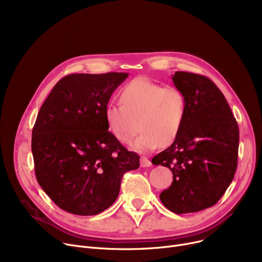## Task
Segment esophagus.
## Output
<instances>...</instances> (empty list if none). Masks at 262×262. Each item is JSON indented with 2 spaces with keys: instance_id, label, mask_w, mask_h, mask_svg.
<instances>
[{
  "instance_id": "1",
  "label": "esophagus",
  "mask_w": 262,
  "mask_h": 262,
  "mask_svg": "<svg viewBox=\"0 0 262 262\" xmlns=\"http://www.w3.org/2000/svg\"><path fill=\"white\" fill-rule=\"evenodd\" d=\"M150 164H152V162H150L146 157L140 158V166L142 168H148V167H150Z\"/></svg>"
}]
</instances>
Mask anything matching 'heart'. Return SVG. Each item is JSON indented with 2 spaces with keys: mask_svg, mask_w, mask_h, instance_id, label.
<instances>
[{
  "mask_svg": "<svg viewBox=\"0 0 262 262\" xmlns=\"http://www.w3.org/2000/svg\"><path fill=\"white\" fill-rule=\"evenodd\" d=\"M121 105L108 104L105 119L112 134L122 143L132 144L140 153L171 144L180 134L186 116L184 93L175 87L161 85L144 77L135 78L120 92ZM140 125H138V122Z\"/></svg>",
  "mask_w": 262,
  "mask_h": 262,
  "instance_id": "heart-1",
  "label": "heart"
}]
</instances>
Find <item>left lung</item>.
<instances>
[{
  "label": "left lung",
  "mask_w": 262,
  "mask_h": 262,
  "mask_svg": "<svg viewBox=\"0 0 262 262\" xmlns=\"http://www.w3.org/2000/svg\"><path fill=\"white\" fill-rule=\"evenodd\" d=\"M174 86L186 99L182 129L167 149L152 159L172 171L161 203L174 213L198 212L223 196L238 163L239 127L223 93L208 77L177 71Z\"/></svg>",
  "instance_id": "left-lung-1"
}]
</instances>
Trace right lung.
<instances>
[{
    "label": "right lung",
    "instance_id": "add662e5",
    "mask_svg": "<svg viewBox=\"0 0 262 262\" xmlns=\"http://www.w3.org/2000/svg\"><path fill=\"white\" fill-rule=\"evenodd\" d=\"M128 73L70 74L41 106L33 128L32 152L40 187L59 208L95 215L117 200L123 174L139 168L108 132L105 108Z\"/></svg>",
    "mask_w": 262,
    "mask_h": 262
}]
</instances>
